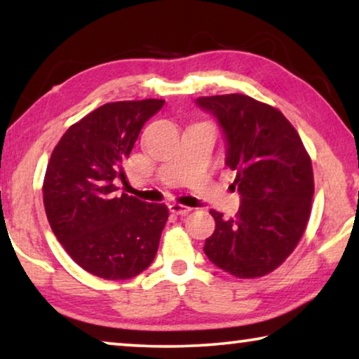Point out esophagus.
Returning a JSON list of instances; mask_svg holds the SVG:
<instances>
[{"instance_id":"esophagus-1","label":"esophagus","mask_w":359,"mask_h":359,"mask_svg":"<svg viewBox=\"0 0 359 359\" xmlns=\"http://www.w3.org/2000/svg\"><path fill=\"white\" fill-rule=\"evenodd\" d=\"M170 210L176 215H184V214L189 212L191 208H188V205H183V204H178V203H171Z\"/></svg>"}]
</instances>
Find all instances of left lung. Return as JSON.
Segmentation results:
<instances>
[{
    "instance_id": "obj_1",
    "label": "left lung",
    "mask_w": 359,
    "mask_h": 359,
    "mask_svg": "<svg viewBox=\"0 0 359 359\" xmlns=\"http://www.w3.org/2000/svg\"><path fill=\"white\" fill-rule=\"evenodd\" d=\"M225 139V165L235 170L240 208L233 219L210 210L215 230L204 253L237 278L276 269L301 240L313 196L311 156L281 111L245 95L204 96Z\"/></svg>"
}]
</instances>
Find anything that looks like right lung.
Masks as SVG:
<instances>
[{
  "mask_svg": "<svg viewBox=\"0 0 359 359\" xmlns=\"http://www.w3.org/2000/svg\"><path fill=\"white\" fill-rule=\"evenodd\" d=\"M163 100L107 102L68 129L52 151L43 205L73 262L102 279H129L154 262L168 220L165 204L117 194L142 127Z\"/></svg>",
  "mask_w": 359,
  "mask_h": 359,
  "instance_id": "add662e5",
  "label": "right lung"
}]
</instances>
